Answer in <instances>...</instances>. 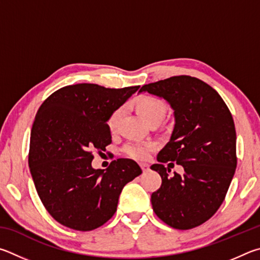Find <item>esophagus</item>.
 <instances>
[{
	"mask_svg": "<svg viewBox=\"0 0 260 260\" xmlns=\"http://www.w3.org/2000/svg\"><path fill=\"white\" fill-rule=\"evenodd\" d=\"M140 167H142V169L144 172H146L149 170V165H147V163H140Z\"/></svg>",
	"mask_w": 260,
	"mask_h": 260,
	"instance_id": "obj_1",
	"label": "esophagus"
}]
</instances>
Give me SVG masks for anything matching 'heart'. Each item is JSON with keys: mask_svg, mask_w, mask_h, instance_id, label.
Masks as SVG:
<instances>
[{"mask_svg": "<svg viewBox=\"0 0 260 260\" xmlns=\"http://www.w3.org/2000/svg\"><path fill=\"white\" fill-rule=\"evenodd\" d=\"M136 111L139 113L145 121L149 122L154 118H165L167 113L166 104L160 98L154 95H143L135 103ZM122 111L120 108L114 111L107 118V127L109 131L116 129L118 120L121 117ZM157 148V143L155 142H131L126 144L123 152L127 156L135 158V160L144 161L147 160L153 151Z\"/></svg>", "mask_w": 260, "mask_h": 260, "instance_id": "obj_1", "label": "heart"}]
</instances>
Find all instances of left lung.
Returning <instances> with one entry per match:
<instances>
[{
  "mask_svg": "<svg viewBox=\"0 0 260 260\" xmlns=\"http://www.w3.org/2000/svg\"><path fill=\"white\" fill-rule=\"evenodd\" d=\"M166 99L174 109L169 143L153 165L162 178L151 197L153 210L167 225L190 230L215 215L225 200L236 169V133L229 107L217 91L197 77L180 75L145 84L139 92ZM183 165L169 175L162 165Z\"/></svg>",
  "mask_w": 260,
  "mask_h": 260,
  "instance_id": "left-lung-1",
  "label": "left lung"
}]
</instances>
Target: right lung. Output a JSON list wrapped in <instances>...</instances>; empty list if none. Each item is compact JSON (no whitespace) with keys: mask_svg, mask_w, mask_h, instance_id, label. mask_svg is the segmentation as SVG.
<instances>
[{"mask_svg":"<svg viewBox=\"0 0 260 260\" xmlns=\"http://www.w3.org/2000/svg\"><path fill=\"white\" fill-rule=\"evenodd\" d=\"M138 89L67 85L41 105L28 166L41 201L59 224L82 232L98 229L115 213L122 188L143 172L130 158L114 160L106 170L91 166L92 152L106 151L112 143L107 118Z\"/></svg>","mask_w":260,"mask_h":260,"instance_id":"1","label":"right lung"}]
</instances>
